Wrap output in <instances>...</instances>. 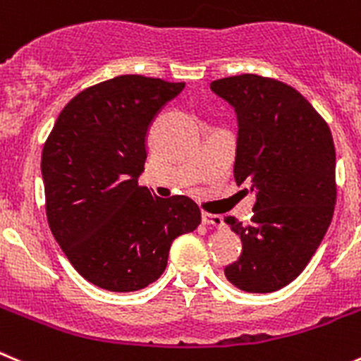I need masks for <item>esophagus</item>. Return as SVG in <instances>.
<instances>
[{
  "label": "esophagus",
  "mask_w": 361,
  "mask_h": 361,
  "mask_svg": "<svg viewBox=\"0 0 361 361\" xmlns=\"http://www.w3.org/2000/svg\"><path fill=\"white\" fill-rule=\"evenodd\" d=\"M202 223L207 226H216V228H223V226H225L223 216L209 214V212H202Z\"/></svg>",
  "instance_id": "esophagus-1"
}]
</instances>
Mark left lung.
<instances>
[{
	"mask_svg": "<svg viewBox=\"0 0 361 361\" xmlns=\"http://www.w3.org/2000/svg\"><path fill=\"white\" fill-rule=\"evenodd\" d=\"M238 116L234 177L255 193L248 225L226 216L243 252L225 267L245 293H274L307 267L333 218L335 145L314 106L281 81L255 74L212 81Z\"/></svg>",
	"mask_w": 361,
	"mask_h": 361,
	"instance_id": "left-lung-1",
	"label": "left lung"
}]
</instances>
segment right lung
Returning a JSON list of instances; mask_svg holds the SVG:
<instances>
[{
	"mask_svg": "<svg viewBox=\"0 0 361 361\" xmlns=\"http://www.w3.org/2000/svg\"><path fill=\"white\" fill-rule=\"evenodd\" d=\"M184 83L118 75L75 95L42 150L46 212L74 269L94 286L133 293L163 274L178 235L202 221L191 198L138 186L147 135Z\"/></svg>",
	"mask_w": 361,
	"mask_h": 361,
	"instance_id": "right-lung-1",
	"label": "right lung"
}]
</instances>
